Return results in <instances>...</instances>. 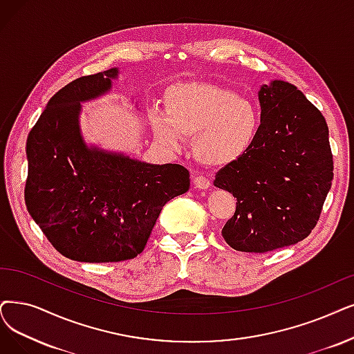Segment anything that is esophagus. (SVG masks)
I'll use <instances>...</instances> for the list:
<instances>
[{"label": "esophagus", "mask_w": 354, "mask_h": 354, "mask_svg": "<svg viewBox=\"0 0 354 354\" xmlns=\"http://www.w3.org/2000/svg\"><path fill=\"white\" fill-rule=\"evenodd\" d=\"M194 183V187L199 189V190H207L210 187V180L203 177V176H197L193 178Z\"/></svg>", "instance_id": "esophagus-1"}]
</instances>
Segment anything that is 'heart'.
Wrapping results in <instances>:
<instances>
[{
	"label": "heart",
	"mask_w": 354,
	"mask_h": 354,
	"mask_svg": "<svg viewBox=\"0 0 354 354\" xmlns=\"http://www.w3.org/2000/svg\"><path fill=\"white\" fill-rule=\"evenodd\" d=\"M152 133L169 151L192 136L194 158L209 167L238 161L254 147L261 113L250 98L207 82H178L165 91V109L148 110Z\"/></svg>",
	"instance_id": "b5f03b06"
}]
</instances>
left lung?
Returning <instances> with one entry per match:
<instances>
[{
	"instance_id": "8db88e82",
	"label": "left lung",
	"mask_w": 354,
	"mask_h": 354,
	"mask_svg": "<svg viewBox=\"0 0 354 354\" xmlns=\"http://www.w3.org/2000/svg\"><path fill=\"white\" fill-rule=\"evenodd\" d=\"M261 128L254 147L225 165L214 185L236 197L222 236L230 247L266 252L306 238L333 181L328 126L293 84L273 80L259 90Z\"/></svg>"
}]
</instances>
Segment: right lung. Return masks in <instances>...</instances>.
<instances>
[{"mask_svg":"<svg viewBox=\"0 0 354 354\" xmlns=\"http://www.w3.org/2000/svg\"><path fill=\"white\" fill-rule=\"evenodd\" d=\"M119 75L110 68L69 82L27 136V210L50 244L75 261L136 257L164 205L190 187L183 165L149 164L84 138L82 103L109 94Z\"/></svg>","mask_w":354,"mask_h":354,"instance_id":"1","label":"right lung"}]
</instances>
